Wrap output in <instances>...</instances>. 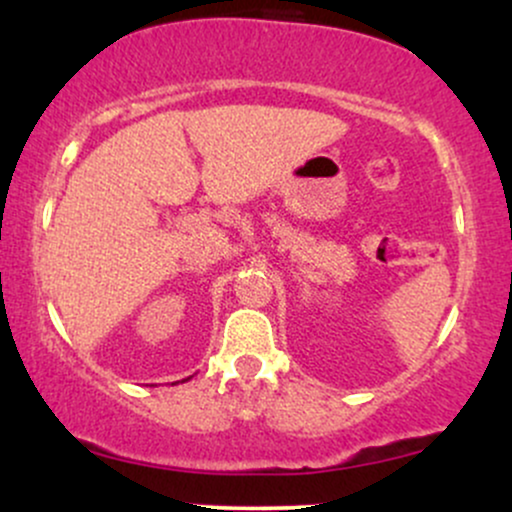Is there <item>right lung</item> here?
<instances>
[{
    "label": "right lung",
    "instance_id": "obj_1",
    "mask_svg": "<svg viewBox=\"0 0 512 512\" xmlns=\"http://www.w3.org/2000/svg\"><path fill=\"white\" fill-rule=\"evenodd\" d=\"M187 380H190V378H187Z\"/></svg>",
    "mask_w": 512,
    "mask_h": 512
}]
</instances>
